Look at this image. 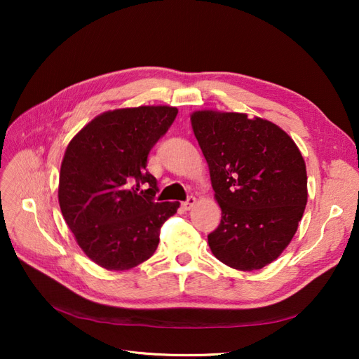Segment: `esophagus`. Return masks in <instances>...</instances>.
Segmentation results:
<instances>
[{
	"label": "esophagus",
	"instance_id": "obj_1",
	"mask_svg": "<svg viewBox=\"0 0 359 359\" xmlns=\"http://www.w3.org/2000/svg\"><path fill=\"white\" fill-rule=\"evenodd\" d=\"M194 203H196V198H194V196H189L181 205H182L184 210H190Z\"/></svg>",
	"mask_w": 359,
	"mask_h": 359
}]
</instances>
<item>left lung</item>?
<instances>
[{"label":"left lung","mask_w":359,"mask_h":359,"mask_svg":"<svg viewBox=\"0 0 359 359\" xmlns=\"http://www.w3.org/2000/svg\"><path fill=\"white\" fill-rule=\"evenodd\" d=\"M191 126L210 168L222 222L208 235L214 256L253 271L276 260L307 203L306 163L280 127L245 114L199 111Z\"/></svg>","instance_id":"8db88e82"}]
</instances>
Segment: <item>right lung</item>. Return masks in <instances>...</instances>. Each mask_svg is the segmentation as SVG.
I'll list each match as a JSON object with an SVG mask.
<instances>
[{
    "mask_svg": "<svg viewBox=\"0 0 359 359\" xmlns=\"http://www.w3.org/2000/svg\"><path fill=\"white\" fill-rule=\"evenodd\" d=\"M177 107L104 112L76 135L64 154L58 201L76 241L97 265L124 271L154 255L160 229L180 202H156L148 154L166 135Z\"/></svg>",
    "mask_w": 359,
    "mask_h": 359,
    "instance_id": "obj_1",
    "label": "right lung"
}]
</instances>
